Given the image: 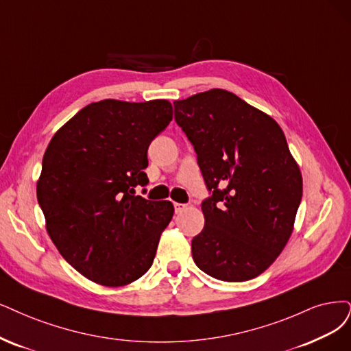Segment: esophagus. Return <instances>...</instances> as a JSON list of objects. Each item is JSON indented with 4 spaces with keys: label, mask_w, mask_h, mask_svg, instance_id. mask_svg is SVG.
Instances as JSON below:
<instances>
[{
    "label": "esophagus",
    "mask_w": 351,
    "mask_h": 351,
    "mask_svg": "<svg viewBox=\"0 0 351 351\" xmlns=\"http://www.w3.org/2000/svg\"><path fill=\"white\" fill-rule=\"evenodd\" d=\"M173 206H175V213H176V214L182 213V211L186 208L185 204H179V202H173Z\"/></svg>",
    "instance_id": "1"
}]
</instances>
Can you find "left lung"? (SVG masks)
<instances>
[{"label": "left lung", "instance_id": "left-lung-1", "mask_svg": "<svg viewBox=\"0 0 351 351\" xmlns=\"http://www.w3.org/2000/svg\"><path fill=\"white\" fill-rule=\"evenodd\" d=\"M175 121L197 153L206 189L195 265L218 280L258 276L287 245L302 176L279 124L226 89L175 101Z\"/></svg>", "mask_w": 351, "mask_h": 351}]
</instances>
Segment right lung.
Returning <instances> with one entry per match:
<instances>
[{"instance_id": "obj_1", "label": "right lung", "mask_w": 351, "mask_h": 351, "mask_svg": "<svg viewBox=\"0 0 351 351\" xmlns=\"http://www.w3.org/2000/svg\"><path fill=\"white\" fill-rule=\"evenodd\" d=\"M166 99H104L84 107L50 140L37 201L59 253L81 275L124 287L150 269L171 201L136 195L149 184L152 140L172 121Z\"/></svg>"}]
</instances>
